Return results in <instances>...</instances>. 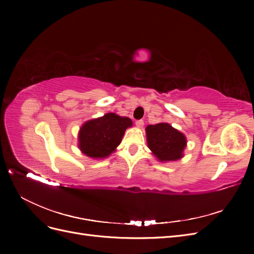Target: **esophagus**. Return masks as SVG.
Segmentation results:
<instances>
[{"label": "esophagus", "mask_w": 254, "mask_h": 254, "mask_svg": "<svg viewBox=\"0 0 254 254\" xmlns=\"http://www.w3.org/2000/svg\"><path fill=\"white\" fill-rule=\"evenodd\" d=\"M135 125H136V127H137V128H142V127L144 126V122H143V120L136 121V122H135Z\"/></svg>", "instance_id": "esophagus-1"}]
</instances>
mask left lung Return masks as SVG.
<instances>
[{
	"label": "left lung",
	"mask_w": 254,
	"mask_h": 254,
	"mask_svg": "<svg viewBox=\"0 0 254 254\" xmlns=\"http://www.w3.org/2000/svg\"><path fill=\"white\" fill-rule=\"evenodd\" d=\"M146 140L152 155L160 162H171L183 158L187 136L168 123H159L145 128Z\"/></svg>",
	"instance_id": "left-lung-1"
}]
</instances>
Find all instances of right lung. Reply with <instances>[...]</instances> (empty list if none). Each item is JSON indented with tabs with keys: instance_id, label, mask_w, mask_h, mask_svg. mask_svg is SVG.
Segmentation results:
<instances>
[{
	"instance_id": "right-lung-1",
	"label": "right lung",
	"mask_w": 254,
	"mask_h": 254,
	"mask_svg": "<svg viewBox=\"0 0 254 254\" xmlns=\"http://www.w3.org/2000/svg\"><path fill=\"white\" fill-rule=\"evenodd\" d=\"M131 126L129 118L112 112L84 122L78 131V148L92 159L108 158L121 144L126 129Z\"/></svg>"
}]
</instances>
